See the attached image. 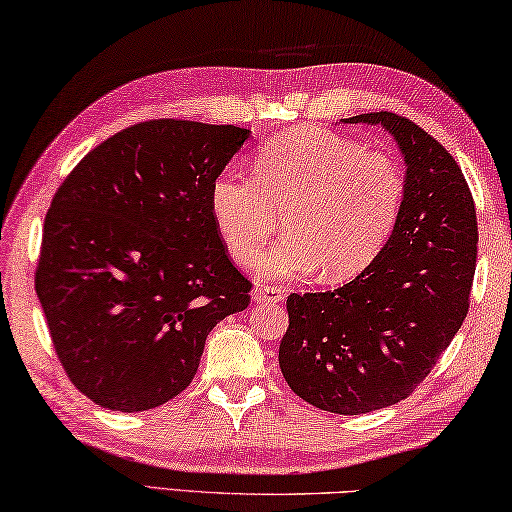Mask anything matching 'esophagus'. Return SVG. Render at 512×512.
I'll use <instances>...</instances> for the list:
<instances>
[{"instance_id": "obj_1", "label": "esophagus", "mask_w": 512, "mask_h": 512, "mask_svg": "<svg viewBox=\"0 0 512 512\" xmlns=\"http://www.w3.org/2000/svg\"><path fill=\"white\" fill-rule=\"evenodd\" d=\"M254 301L256 304H276V301H281L286 297V290L283 288H274V286H261L254 290Z\"/></svg>"}]
</instances>
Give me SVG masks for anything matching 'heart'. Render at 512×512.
Here are the masks:
<instances>
[{
  "label": "heart",
  "mask_w": 512,
  "mask_h": 512,
  "mask_svg": "<svg viewBox=\"0 0 512 512\" xmlns=\"http://www.w3.org/2000/svg\"><path fill=\"white\" fill-rule=\"evenodd\" d=\"M254 174L224 170L211 183V215L240 265L258 256L286 213V236L256 261L261 279L347 281L370 267L395 231L406 183L395 158L322 129L274 138Z\"/></svg>",
  "instance_id": "b5f03b06"
}]
</instances>
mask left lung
I'll use <instances>...</instances> for the list:
<instances>
[{"label": "left lung", "instance_id": "left-lung-1", "mask_svg": "<svg viewBox=\"0 0 512 512\" xmlns=\"http://www.w3.org/2000/svg\"><path fill=\"white\" fill-rule=\"evenodd\" d=\"M381 124L406 161V195L379 258L338 290L288 297L279 347L283 379L308 404L338 415L372 413L422 383L467 317L476 270L472 192L445 147L397 113Z\"/></svg>", "mask_w": 512, "mask_h": 512}]
</instances>
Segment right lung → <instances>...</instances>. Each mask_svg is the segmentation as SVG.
I'll return each instance as SVG.
<instances>
[{
	"label": "right lung",
	"mask_w": 512,
	"mask_h": 512,
	"mask_svg": "<svg viewBox=\"0 0 512 512\" xmlns=\"http://www.w3.org/2000/svg\"><path fill=\"white\" fill-rule=\"evenodd\" d=\"M247 138L233 124L140 122L56 190L36 292L63 370L97 406L138 413L174 399L213 326L249 306L208 204Z\"/></svg>",
	"instance_id": "1"
}]
</instances>
